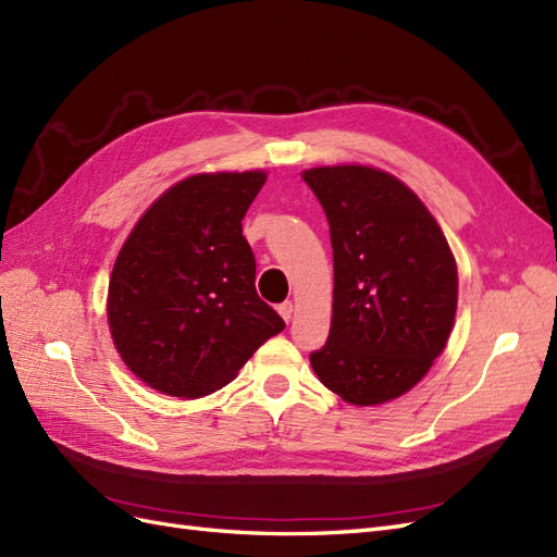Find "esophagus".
I'll return each mask as SVG.
<instances>
[{"label":"esophagus","instance_id":"34e87169","mask_svg":"<svg viewBox=\"0 0 557 557\" xmlns=\"http://www.w3.org/2000/svg\"><path fill=\"white\" fill-rule=\"evenodd\" d=\"M278 313H281V318L285 320V323H290V318L295 313L293 301H283V305H278Z\"/></svg>","mask_w":557,"mask_h":557}]
</instances>
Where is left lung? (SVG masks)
Listing matches in <instances>:
<instances>
[{
	"mask_svg": "<svg viewBox=\"0 0 557 557\" xmlns=\"http://www.w3.org/2000/svg\"><path fill=\"white\" fill-rule=\"evenodd\" d=\"M330 223L332 325L311 352L320 383L358 407L395 399L442 356L458 269L442 227L399 178L362 164L301 174Z\"/></svg>",
	"mask_w": 557,
	"mask_h": 557,
	"instance_id": "8db88e82",
	"label": "left lung"
}]
</instances>
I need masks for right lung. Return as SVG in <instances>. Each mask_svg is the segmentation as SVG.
Segmentation results:
<instances>
[{
	"mask_svg": "<svg viewBox=\"0 0 557 557\" xmlns=\"http://www.w3.org/2000/svg\"><path fill=\"white\" fill-rule=\"evenodd\" d=\"M264 172L197 174L153 201L109 281V327L132 374L172 397L221 391L283 318L256 293L242 221Z\"/></svg>",
	"mask_w": 557,
	"mask_h": 557,
	"instance_id": "1",
	"label": "right lung"
}]
</instances>
